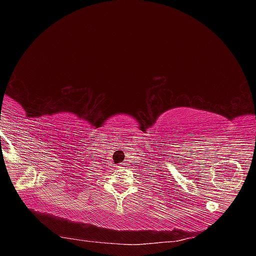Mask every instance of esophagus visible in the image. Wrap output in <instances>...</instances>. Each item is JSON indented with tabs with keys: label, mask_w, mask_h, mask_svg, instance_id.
I'll use <instances>...</instances> for the list:
<instances>
[{
	"label": "esophagus",
	"mask_w": 256,
	"mask_h": 256,
	"mask_svg": "<svg viewBox=\"0 0 256 256\" xmlns=\"http://www.w3.org/2000/svg\"><path fill=\"white\" fill-rule=\"evenodd\" d=\"M116 170H122V168H125V165L124 164L123 165L120 164V165H116Z\"/></svg>",
	"instance_id": "1"
}]
</instances>
